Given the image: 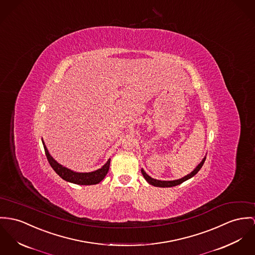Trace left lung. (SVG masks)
Masks as SVG:
<instances>
[{
    "label": "left lung",
    "instance_id": "left-lung-1",
    "mask_svg": "<svg viewBox=\"0 0 255 255\" xmlns=\"http://www.w3.org/2000/svg\"><path fill=\"white\" fill-rule=\"evenodd\" d=\"M205 160H206V157L202 160V162L197 166L196 168L194 169V171H193V172H191L189 175H187V176H185L184 177H182V178L176 179V180H158V179L152 178L151 176H148V175H147V174H146L142 169H141V174H142L143 177L145 178V180H146L149 184H151V185H153V186H157V187H173V186L178 185V184L182 183L183 181H185V180H187V179L191 178L192 176H195L197 173L201 170L202 166L204 165Z\"/></svg>",
    "mask_w": 255,
    "mask_h": 255
}]
</instances>
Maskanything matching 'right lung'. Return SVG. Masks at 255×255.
I'll use <instances>...</instances> for the list:
<instances>
[{"label":"right lung","mask_w":255,"mask_h":255,"mask_svg":"<svg viewBox=\"0 0 255 255\" xmlns=\"http://www.w3.org/2000/svg\"><path fill=\"white\" fill-rule=\"evenodd\" d=\"M42 144H43V147H44L46 158H47L50 166L52 167V169L56 172V174L59 176H61L63 179H65L69 182H73V183L80 184V185L97 184L100 181H102L104 179V177L109 172L111 159H109L108 162L101 169H98L97 171H94V172H91V173H77V172H74V171H72V170H70L66 167H63L62 165L59 164L57 161H55L52 158V156L49 154L43 140H42Z\"/></svg>","instance_id":"right-lung-1"}]
</instances>
